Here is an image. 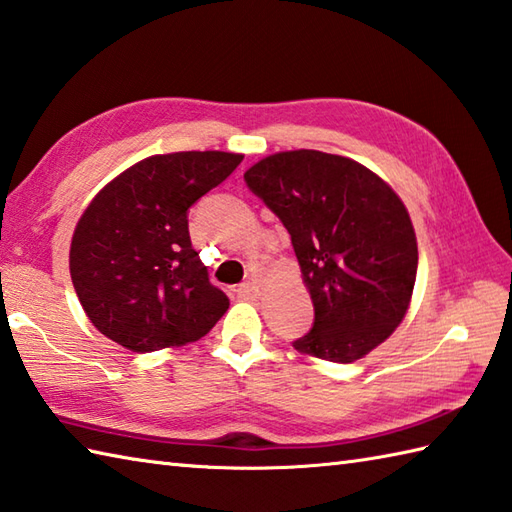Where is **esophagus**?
I'll return each instance as SVG.
<instances>
[{"label":"esophagus","mask_w":512,"mask_h":512,"mask_svg":"<svg viewBox=\"0 0 512 512\" xmlns=\"http://www.w3.org/2000/svg\"><path fill=\"white\" fill-rule=\"evenodd\" d=\"M236 294H238V298L254 300V298H258V294H260V287H258L256 280H247V283L236 287Z\"/></svg>","instance_id":"esophagus-1"}]
</instances>
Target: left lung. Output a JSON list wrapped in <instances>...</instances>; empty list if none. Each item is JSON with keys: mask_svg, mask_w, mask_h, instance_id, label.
<instances>
[{"mask_svg": "<svg viewBox=\"0 0 512 512\" xmlns=\"http://www.w3.org/2000/svg\"><path fill=\"white\" fill-rule=\"evenodd\" d=\"M245 183L291 236L314 302L300 353L347 364L387 340L409 309L417 241L400 196L364 165L318 150L278 152Z\"/></svg>", "mask_w": 512, "mask_h": 512, "instance_id": "8db88e82", "label": "left lung"}]
</instances>
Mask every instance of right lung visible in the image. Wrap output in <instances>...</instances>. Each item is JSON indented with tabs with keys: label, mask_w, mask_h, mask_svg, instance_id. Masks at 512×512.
<instances>
[{
	"label": "right lung",
	"mask_w": 512,
	"mask_h": 512,
	"mask_svg": "<svg viewBox=\"0 0 512 512\" xmlns=\"http://www.w3.org/2000/svg\"><path fill=\"white\" fill-rule=\"evenodd\" d=\"M243 154H156L92 198L70 245V276L86 316L121 347L150 353L210 331L229 307L192 247L187 212Z\"/></svg>",
	"instance_id": "obj_1"
}]
</instances>
